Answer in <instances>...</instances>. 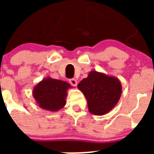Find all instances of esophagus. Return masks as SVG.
<instances>
[{
	"label": "esophagus",
	"instance_id": "esophagus-1",
	"mask_svg": "<svg viewBox=\"0 0 154 154\" xmlns=\"http://www.w3.org/2000/svg\"><path fill=\"white\" fill-rule=\"evenodd\" d=\"M69 82H70L71 85H73V86H76V85H77V83H78L77 80L75 79H72L69 80Z\"/></svg>",
	"mask_w": 154,
	"mask_h": 154
}]
</instances>
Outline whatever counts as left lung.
<instances>
[{
  "label": "left lung",
  "mask_w": 154,
  "mask_h": 154,
  "mask_svg": "<svg viewBox=\"0 0 154 154\" xmlns=\"http://www.w3.org/2000/svg\"><path fill=\"white\" fill-rule=\"evenodd\" d=\"M86 98L89 111L96 116L108 113L116 106L122 94V85L116 77L91 71L78 85Z\"/></svg>",
  "instance_id": "obj_1"
}]
</instances>
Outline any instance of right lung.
<instances>
[{
  "label": "right lung",
  "instance_id": "obj_1",
  "mask_svg": "<svg viewBox=\"0 0 154 154\" xmlns=\"http://www.w3.org/2000/svg\"><path fill=\"white\" fill-rule=\"evenodd\" d=\"M72 86L67 82L46 77L34 87V99L40 108L56 112L66 104L67 91Z\"/></svg>",
  "mask_w": 154,
  "mask_h": 154
}]
</instances>
